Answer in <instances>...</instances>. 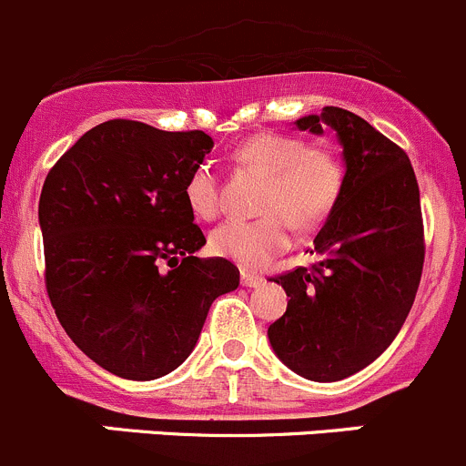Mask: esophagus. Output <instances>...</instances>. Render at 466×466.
<instances>
[{
  "instance_id": "34e87169",
  "label": "esophagus",
  "mask_w": 466,
  "mask_h": 466,
  "mask_svg": "<svg viewBox=\"0 0 466 466\" xmlns=\"http://www.w3.org/2000/svg\"><path fill=\"white\" fill-rule=\"evenodd\" d=\"M262 276L260 274H253V271H242V285L244 288H258L262 285Z\"/></svg>"
}]
</instances>
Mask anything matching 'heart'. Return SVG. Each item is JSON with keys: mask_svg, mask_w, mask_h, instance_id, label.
I'll use <instances>...</instances> for the list:
<instances>
[{"mask_svg": "<svg viewBox=\"0 0 466 466\" xmlns=\"http://www.w3.org/2000/svg\"><path fill=\"white\" fill-rule=\"evenodd\" d=\"M238 169L265 177L262 218L228 219L210 235V248L247 269H262L292 244V222L312 228L330 213L342 186V167L329 147L306 145L288 133H258L233 151ZM186 201L197 218L222 213V181L210 163L197 165L186 181Z\"/></svg>", "mask_w": 466, "mask_h": 466, "instance_id": "1", "label": "heart"}]
</instances>
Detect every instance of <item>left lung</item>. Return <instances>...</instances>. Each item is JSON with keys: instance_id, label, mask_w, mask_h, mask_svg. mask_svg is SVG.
I'll list each match as a JSON object with an SVG mask.
<instances>
[{"instance_id": "obj_1", "label": "left lung", "mask_w": 466, "mask_h": 466, "mask_svg": "<svg viewBox=\"0 0 466 466\" xmlns=\"http://www.w3.org/2000/svg\"><path fill=\"white\" fill-rule=\"evenodd\" d=\"M324 124L342 145V186L310 248L319 260L271 279L289 301L267 335L289 370L333 383L365 370L396 338L421 280L426 242L408 154L338 106L297 119L301 131L324 133Z\"/></svg>"}]
</instances>
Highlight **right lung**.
Returning a JSON list of instances; mask_svg holds the SVG:
<instances>
[{
  "label": "right lung",
  "mask_w": 466,
  "mask_h": 466,
  "mask_svg": "<svg viewBox=\"0 0 466 466\" xmlns=\"http://www.w3.org/2000/svg\"><path fill=\"white\" fill-rule=\"evenodd\" d=\"M213 137L136 119L96 124L56 160L40 192L45 285L58 321L90 360L128 380L177 370L210 306L239 285L206 244L186 181Z\"/></svg>",
  "instance_id": "1"
}]
</instances>
